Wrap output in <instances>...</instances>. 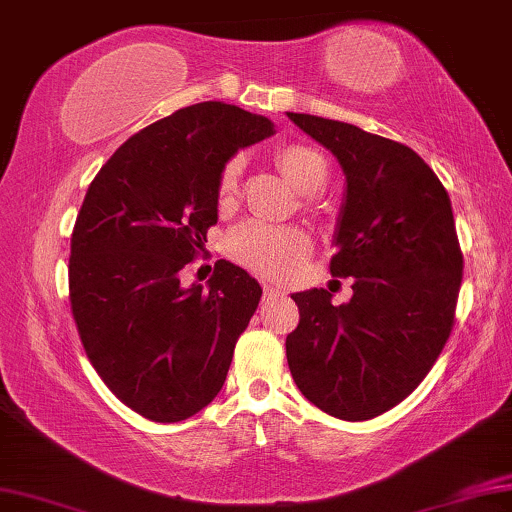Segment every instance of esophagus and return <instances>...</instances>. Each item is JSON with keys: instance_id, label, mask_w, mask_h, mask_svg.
<instances>
[{"instance_id": "esophagus-1", "label": "esophagus", "mask_w": 512, "mask_h": 512, "mask_svg": "<svg viewBox=\"0 0 512 512\" xmlns=\"http://www.w3.org/2000/svg\"><path fill=\"white\" fill-rule=\"evenodd\" d=\"M263 290H265V295H277V297L286 295V288L274 286V283H263Z\"/></svg>"}]
</instances>
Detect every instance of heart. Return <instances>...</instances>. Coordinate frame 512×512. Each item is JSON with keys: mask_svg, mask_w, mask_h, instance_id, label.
<instances>
[{"mask_svg": "<svg viewBox=\"0 0 512 512\" xmlns=\"http://www.w3.org/2000/svg\"><path fill=\"white\" fill-rule=\"evenodd\" d=\"M277 164L288 183L302 194H316L327 183L329 167L325 155L306 144H286L277 151ZM242 160L231 157L217 180L219 203H229L240 185ZM226 254L235 263L265 277H290L311 254L309 233L295 226H272L247 222L226 238Z\"/></svg>", "mask_w": 512, "mask_h": 512, "instance_id": "obj_1", "label": "heart"}]
</instances>
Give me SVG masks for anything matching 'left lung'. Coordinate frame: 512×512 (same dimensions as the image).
Returning <instances> with one entry per match:
<instances>
[{
    "instance_id": "obj_1",
    "label": "left lung",
    "mask_w": 512,
    "mask_h": 512,
    "mask_svg": "<svg viewBox=\"0 0 512 512\" xmlns=\"http://www.w3.org/2000/svg\"><path fill=\"white\" fill-rule=\"evenodd\" d=\"M288 119L341 164L329 272L355 279L338 306L325 288L293 295L300 325L286 338L288 368L318 410L366 421L410 396L451 336L462 283L451 199L410 146L311 114Z\"/></svg>"
}]
</instances>
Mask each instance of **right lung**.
<instances>
[{
  "label": "right lung",
  "mask_w": 512,
  "mask_h": 512,
  "mask_svg": "<svg viewBox=\"0 0 512 512\" xmlns=\"http://www.w3.org/2000/svg\"><path fill=\"white\" fill-rule=\"evenodd\" d=\"M274 135L265 116L199 102L132 135L98 171L70 238V309L109 391L157 423L201 412L229 373L261 286L217 261L208 286L180 270L217 224V180L240 148Z\"/></svg>",
  "instance_id": "1"
}]
</instances>
